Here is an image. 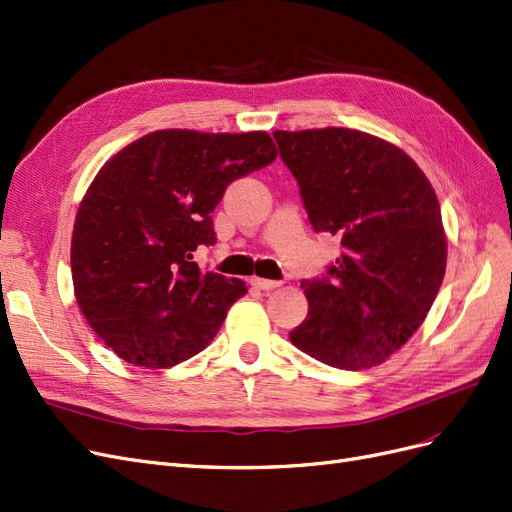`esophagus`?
Segmentation results:
<instances>
[{"instance_id":"34e87169","label":"esophagus","mask_w":512,"mask_h":512,"mask_svg":"<svg viewBox=\"0 0 512 512\" xmlns=\"http://www.w3.org/2000/svg\"><path fill=\"white\" fill-rule=\"evenodd\" d=\"M250 284L258 290H275L281 286V281H273V279H262V277H252Z\"/></svg>"}]
</instances>
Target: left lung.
<instances>
[{
	"instance_id": "8db88e82",
	"label": "left lung",
	"mask_w": 512,
	"mask_h": 512,
	"mask_svg": "<svg viewBox=\"0 0 512 512\" xmlns=\"http://www.w3.org/2000/svg\"><path fill=\"white\" fill-rule=\"evenodd\" d=\"M317 233L341 237L328 277L303 281L305 322L290 341L328 366L390 358L424 324L447 267L436 192L398 146L356 129L275 131Z\"/></svg>"
}]
</instances>
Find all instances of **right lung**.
Listing matches in <instances>:
<instances>
[{
  "label": "right lung",
  "mask_w": 512,
  "mask_h": 512,
  "mask_svg": "<svg viewBox=\"0 0 512 512\" xmlns=\"http://www.w3.org/2000/svg\"><path fill=\"white\" fill-rule=\"evenodd\" d=\"M269 133L161 129L105 163L80 201L74 294L88 326L133 366L169 368L203 351L245 281L192 260L216 241L226 186L275 161Z\"/></svg>",
  "instance_id": "1"
}]
</instances>
